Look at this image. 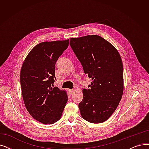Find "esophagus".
<instances>
[{"instance_id":"34e87169","label":"esophagus","mask_w":149,"mask_h":149,"mask_svg":"<svg viewBox=\"0 0 149 149\" xmlns=\"http://www.w3.org/2000/svg\"><path fill=\"white\" fill-rule=\"evenodd\" d=\"M74 89H70L69 90V93L70 94H72L74 93Z\"/></svg>"}]
</instances>
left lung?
Returning <instances> with one entry per match:
<instances>
[{
	"instance_id": "left-lung-1",
	"label": "left lung",
	"mask_w": 149,
	"mask_h": 149,
	"mask_svg": "<svg viewBox=\"0 0 149 149\" xmlns=\"http://www.w3.org/2000/svg\"><path fill=\"white\" fill-rule=\"evenodd\" d=\"M70 47L93 81L83 89L81 117L93 124L107 120L117 108L124 91L123 64L113 45L98 35L70 40Z\"/></svg>"
}]
</instances>
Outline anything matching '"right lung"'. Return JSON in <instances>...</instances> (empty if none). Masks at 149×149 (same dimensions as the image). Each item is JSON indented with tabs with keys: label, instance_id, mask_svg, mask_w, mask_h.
Returning a JSON list of instances; mask_svg holds the SVG:
<instances>
[{
	"label": "right lung",
	"instance_id": "add662e5",
	"mask_svg": "<svg viewBox=\"0 0 149 149\" xmlns=\"http://www.w3.org/2000/svg\"><path fill=\"white\" fill-rule=\"evenodd\" d=\"M69 40L37 44L23 63L20 81L24 104L30 115L44 124L58 120L68 100L66 92L53 87L56 61Z\"/></svg>",
	"mask_w": 149,
	"mask_h": 149
}]
</instances>
